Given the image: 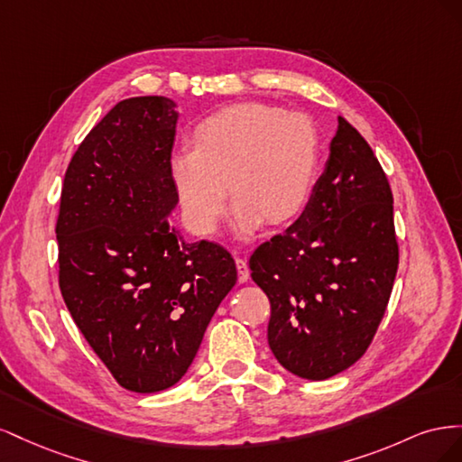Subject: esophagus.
Segmentation results:
<instances>
[{"label": "esophagus", "mask_w": 462, "mask_h": 462, "mask_svg": "<svg viewBox=\"0 0 462 462\" xmlns=\"http://www.w3.org/2000/svg\"><path fill=\"white\" fill-rule=\"evenodd\" d=\"M235 263H236V272H239V282H241V283L248 282L250 270H248V263H246V260H245L243 256H235Z\"/></svg>", "instance_id": "34e87169"}]
</instances>
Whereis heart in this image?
<instances>
[{"instance_id":"heart-1","label":"heart","mask_w":462,"mask_h":462,"mask_svg":"<svg viewBox=\"0 0 462 462\" xmlns=\"http://www.w3.org/2000/svg\"><path fill=\"white\" fill-rule=\"evenodd\" d=\"M319 163V134L310 117L270 104L223 107L192 131V148L171 153L170 177L185 221L197 235L216 233L229 189L235 223L250 233L299 216Z\"/></svg>"}]
</instances>
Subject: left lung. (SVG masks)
I'll return each instance as SVG.
<instances>
[{
	"label": "left lung",
	"mask_w": 462,
	"mask_h": 462,
	"mask_svg": "<svg viewBox=\"0 0 462 462\" xmlns=\"http://www.w3.org/2000/svg\"><path fill=\"white\" fill-rule=\"evenodd\" d=\"M270 299L279 365L328 380L368 351L399 268L393 194L370 144L337 117L326 170L302 216L250 254Z\"/></svg>",
	"instance_id": "obj_1"
}]
</instances>
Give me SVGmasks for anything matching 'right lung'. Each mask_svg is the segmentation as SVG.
<instances>
[{
	"instance_id": "right-lung-1",
	"label": "right lung",
	"mask_w": 462,
	"mask_h": 462,
	"mask_svg": "<svg viewBox=\"0 0 462 462\" xmlns=\"http://www.w3.org/2000/svg\"><path fill=\"white\" fill-rule=\"evenodd\" d=\"M177 117L163 96L111 107L69 162L55 223L67 309L116 382L136 393L185 375L236 283L226 248L185 243L167 217L179 200Z\"/></svg>"
}]
</instances>
